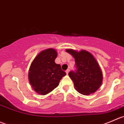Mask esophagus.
Instances as JSON below:
<instances>
[{"instance_id":"34e87169","label":"esophagus","mask_w":124,"mask_h":124,"mask_svg":"<svg viewBox=\"0 0 124 124\" xmlns=\"http://www.w3.org/2000/svg\"><path fill=\"white\" fill-rule=\"evenodd\" d=\"M69 71H70V69H67V70H66V73H67V75L68 74V73H69Z\"/></svg>"}]
</instances>
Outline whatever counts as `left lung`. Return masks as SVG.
Here are the masks:
<instances>
[{
	"mask_svg": "<svg viewBox=\"0 0 124 124\" xmlns=\"http://www.w3.org/2000/svg\"><path fill=\"white\" fill-rule=\"evenodd\" d=\"M66 52L75 58L76 72H70L69 76L73 81L75 89L79 93L89 95L101 87L103 75L100 64L90 52L67 49Z\"/></svg>",
	"mask_w": 124,
	"mask_h": 124,
	"instance_id": "1",
	"label": "left lung"
}]
</instances>
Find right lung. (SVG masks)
Wrapping results in <instances>:
<instances>
[{"label": "right lung", "mask_w": 124, "mask_h": 124, "mask_svg": "<svg viewBox=\"0 0 124 124\" xmlns=\"http://www.w3.org/2000/svg\"><path fill=\"white\" fill-rule=\"evenodd\" d=\"M55 49L41 51L31 62L28 78L32 88L38 94L45 95L55 89L66 75L61 66L55 62L57 57Z\"/></svg>", "instance_id": "right-lung-1"}]
</instances>
